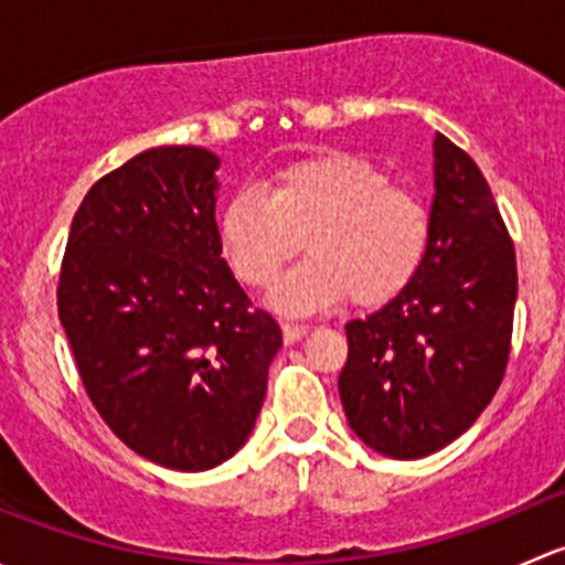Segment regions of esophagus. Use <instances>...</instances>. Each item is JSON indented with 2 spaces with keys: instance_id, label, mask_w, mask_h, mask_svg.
Returning <instances> with one entry per match:
<instances>
[{
  "instance_id": "obj_1",
  "label": "esophagus",
  "mask_w": 565,
  "mask_h": 565,
  "mask_svg": "<svg viewBox=\"0 0 565 565\" xmlns=\"http://www.w3.org/2000/svg\"><path fill=\"white\" fill-rule=\"evenodd\" d=\"M281 333H284V341H287V344H295V341H300L306 333H309V328H306V324H298V322H281Z\"/></svg>"
}]
</instances>
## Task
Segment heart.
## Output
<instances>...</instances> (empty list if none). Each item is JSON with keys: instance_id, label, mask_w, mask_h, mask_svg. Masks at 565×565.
Instances as JSON below:
<instances>
[{"instance_id": "b5f03b06", "label": "heart", "mask_w": 565, "mask_h": 565, "mask_svg": "<svg viewBox=\"0 0 565 565\" xmlns=\"http://www.w3.org/2000/svg\"><path fill=\"white\" fill-rule=\"evenodd\" d=\"M303 243L311 256L273 289V309L309 315L347 295L374 309L418 276L429 215L383 167L339 150L284 163L267 193L241 188L218 213L221 254L248 287H270Z\"/></svg>"}]
</instances>
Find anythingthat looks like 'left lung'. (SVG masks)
Here are the masks:
<instances>
[{"label":"left lung","mask_w":565,"mask_h":565,"mask_svg":"<svg viewBox=\"0 0 565 565\" xmlns=\"http://www.w3.org/2000/svg\"><path fill=\"white\" fill-rule=\"evenodd\" d=\"M514 303V243L489 182L437 134L424 265L402 295L344 328L339 393L352 431L393 459L465 435L503 383Z\"/></svg>","instance_id":"1"}]
</instances>
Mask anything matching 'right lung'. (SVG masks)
Returning a JSON list of instances; mask_svg holds the SVG:
<instances>
[{
	"instance_id": "add662e5",
	"label": "right lung",
	"mask_w": 565,
	"mask_h": 565,
	"mask_svg": "<svg viewBox=\"0 0 565 565\" xmlns=\"http://www.w3.org/2000/svg\"><path fill=\"white\" fill-rule=\"evenodd\" d=\"M218 156L152 147L76 210L56 309L89 402L139 457L199 472L241 451L281 328L221 259Z\"/></svg>"
}]
</instances>
